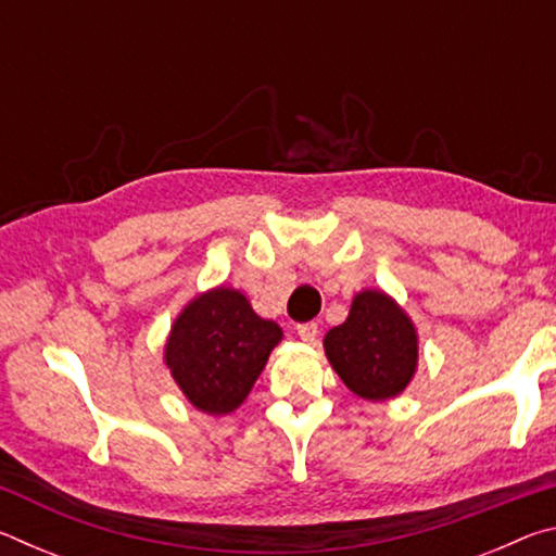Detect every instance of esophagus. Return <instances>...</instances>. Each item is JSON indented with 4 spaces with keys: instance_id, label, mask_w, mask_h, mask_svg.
I'll return each instance as SVG.
<instances>
[{
    "instance_id": "esophagus-1",
    "label": "esophagus",
    "mask_w": 556,
    "mask_h": 556,
    "mask_svg": "<svg viewBox=\"0 0 556 556\" xmlns=\"http://www.w3.org/2000/svg\"><path fill=\"white\" fill-rule=\"evenodd\" d=\"M296 333H299L301 341H306V343H314L316 338H318V324H314V321L299 324V326H296Z\"/></svg>"
}]
</instances>
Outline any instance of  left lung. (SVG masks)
<instances>
[{"label": "left lung", "instance_id": "8db88e82", "mask_svg": "<svg viewBox=\"0 0 556 556\" xmlns=\"http://www.w3.org/2000/svg\"><path fill=\"white\" fill-rule=\"evenodd\" d=\"M326 355L345 388L365 400L400 394L417 368V333L382 291H363L341 326L326 333Z\"/></svg>", "mask_w": 556, "mask_h": 556}]
</instances>
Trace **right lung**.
<instances>
[{
	"label": "right lung",
	"instance_id": "right-lung-1",
	"mask_svg": "<svg viewBox=\"0 0 556 556\" xmlns=\"http://www.w3.org/2000/svg\"><path fill=\"white\" fill-rule=\"evenodd\" d=\"M281 328L252 312L235 289H213L184 308L166 343V365L195 407L228 414L265 368Z\"/></svg>",
	"mask_w": 556,
	"mask_h": 556
}]
</instances>
